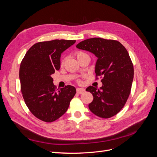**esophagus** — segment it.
<instances>
[{
    "mask_svg": "<svg viewBox=\"0 0 157 157\" xmlns=\"http://www.w3.org/2000/svg\"><path fill=\"white\" fill-rule=\"evenodd\" d=\"M84 92H85V90L84 88H77V93L78 94H82Z\"/></svg>",
    "mask_w": 157,
    "mask_h": 157,
    "instance_id": "34e87169",
    "label": "esophagus"
}]
</instances>
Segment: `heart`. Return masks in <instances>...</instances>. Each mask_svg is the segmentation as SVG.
<instances>
[{"mask_svg":"<svg viewBox=\"0 0 157 157\" xmlns=\"http://www.w3.org/2000/svg\"><path fill=\"white\" fill-rule=\"evenodd\" d=\"M75 55H76V57H77V58L78 59L79 58H80V57H82V56H85V55H87V54L86 53H84V52H82V51H78V52H76ZM63 63H64V61H62V64H63Z\"/></svg>","mask_w":157,"mask_h":157,"instance_id":"b5f03b06","label":"heart"}]
</instances>
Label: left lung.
<instances>
[{
  "label": "left lung",
  "instance_id": "1",
  "mask_svg": "<svg viewBox=\"0 0 157 157\" xmlns=\"http://www.w3.org/2000/svg\"><path fill=\"white\" fill-rule=\"evenodd\" d=\"M77 48L97 57L96 77H103L100 88L90 86L86 90L94 98L90 110L103 118L115 116L126 103L134 78V66L127 50L120 42L101 38L84 40Z\"/></svg>",
  "mask_w": 157,
  "mask_h": 157
}]
</instances>
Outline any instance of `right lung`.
Wrapping results in <instances>:
<instances>
[{
    "mask_svg": "<svg viewBox=\"0 0 157 157\" xmlns=\"http://www.w3.org/2000/svg\"><path fill=\"white\" fill-rule=\"evenodd\" d=\"M75 40H53L33 45L22 59L19 77L25 103L33 115L52 122L67 111L76 94L67 85L56 90L52 75L60 68L61 54L75 43Z\"/></svg>",
    "mask_w": 157,
    "mask_h": 157,
    "instance_id": "add662e5",
    "label": "right lung"
}]
</instances>
